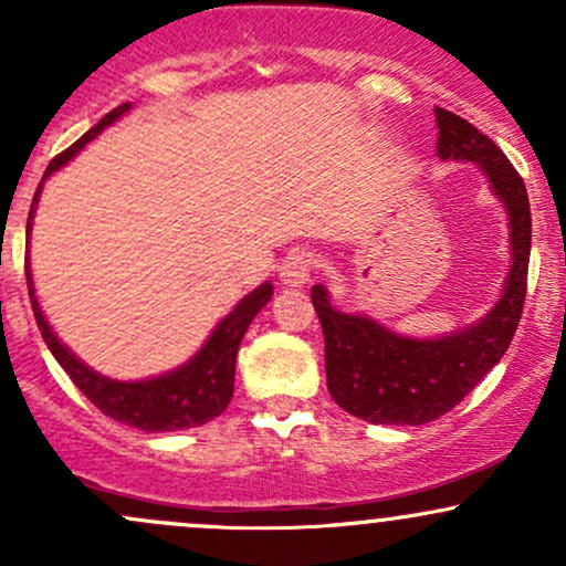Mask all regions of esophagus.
<instances>
[{
  "instance_id": "1",
  "label": "esophagus",
  "mask_w": 566,
  "mask_h": 566,
  "mask_svg": "<svg viewBox=\"0 0 566 566\" xmlns=\"http://www.w3.org/2000/svg\"><path fill=\"white\" fill-rule=\"evenodd\" d=\"M316 269V255L308 250H292L287 258H284L282 269H279V276L287 287H303L308 282L311 274Z\"/></svg>"
}]
</instances>
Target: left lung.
<instances>
[{
    "label": "left lung",
    "instance_id": "left-lung-1",
    "mask_svg": "<svg viewBox=\"0 0 566 566\" xmlns=\"http://www.w3.org/2000/svg\"><path fill=\"white\" fill-rule=\"evenodd\" d=\"M441 159L476 161L509 210L511 274L495 308L471 327L437 340L396 335L369 316L340 314L322 284L311 303L322 322L324 367L333 399L354 418L382 426H423L450 412L509 350L524 295L532 247L530 199L509 157L463 116L437 108Z\"/></svg>",
    "mask_w": 566,
    "mask_h": 566
}]
</instances>
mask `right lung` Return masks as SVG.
Instances as JSON below:
<instances>
[{
	"instance_id": "add662e5",
	"label": "right lung",
	"mask_w": 566,
	"mask_h": 566,
	"mask_svg": "<svg viewBox=\"0 0 566 566\" xmlns=\"http://www.w3.org/2000/svg\"><path fill=\"white\" fill-rule=\"evenodd\" d=\"M129 108V103H122L114 112H108L93 129L82 135L74 146H69L66 151L57 154L50 161L48 170H44V180L50 178L55 170H61L71 157L82 151L84 143H90L101 133L103 127H108L112 122L119 119ZM39 184L34 193V205L42 191ZM34 205L29 212V226L25 231H31V218H34ZM25 282H29V295H31V308H34L36 324L42 329L44 343L53 350L57 365L69 373V378L74 380V386L87 396L93 405L101 409L108 418L119 420V423L140 428V431H180V428H193L207 423V420L218 418L226 407H229L233 396V367H237V350L239 343L250 327V322L255 319L258 311L274 295V287L269 282H263L261 287L252 290L250 295L239 301L237 308L226 316L223 322L212 329V335L207 337V343L193 359H188L184 367L172 369V373L159 375L151 380H138V382H122L103 378V375L93 373L90 367H84V361L76 359L71 350L57 340L53 329H50L48 319H44L42 308H39L34 287H31V269L29 258H25Z\"/></svg>"
}]
</instances>
